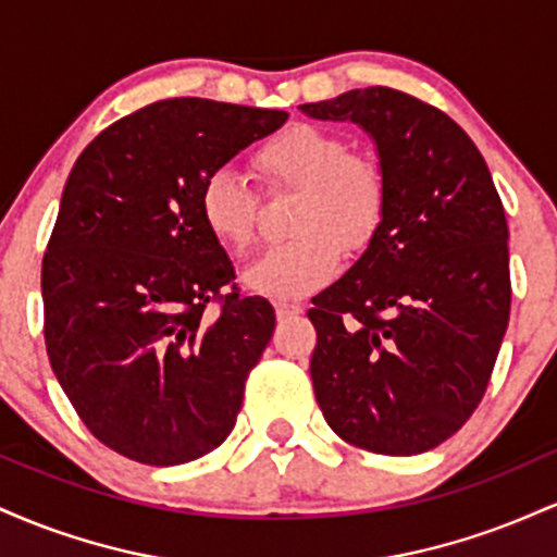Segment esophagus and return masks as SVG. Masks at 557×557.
I'll list each match as a JSON object with an SVG mask.
<instances>
[{"label":"esophagus","instance_id":"1","mask_svg":"<svg viewBox=\"0 0 557 557\" xmlns=\"http://www.w3.org/2000/svg\"><path fill=\"white\" fill-rule=\"evenodd\" d=\"M274 311H277L280 322H285V319H293V317L304 314V309H300L298 304H277V306H274Z\"/></svg>","mask_w":557,"mask_h":557}]
</instances>
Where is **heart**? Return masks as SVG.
<instances>
[{
	"label": "heart",
	"mask_w": 557,
	"mask_h": 557,
	"mask_svg": "<svg viewBox=\"0 0 557 557\" xmlns=\"http://www.w3.org/2000/svg\"><path fill=\"white\" fill-rule=\"evenodd\" d=\"M253 168L270 188L300 190L293 214L296 240L272 248L243 280L274 300H298L322 290L341 270L343 251L372 246L387 212V185L372 159L350 154L335 133L290 125L267 138ZM203 227L230 253H246L257 235V194L233 172L207 177L198 196Z\"/></svg>",
	"instance_id": "b5f03b06"
}]
</instances>
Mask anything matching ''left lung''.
<instances>
[{"label": "left lung", "mask_w": 557, "mask_h": 557, "mask_svg": "<svg viewBox=\"0 0 557 557\" xmlns=\"http://www.w3.org/2000/svg\"><path fill=\"white\" fill-rule=\"evenodd\" d=\"M300 112L361 125L387 185L372 246L309 309L317 403L345 443L432 450L476 411L508 330V222L487 162L461 125L395 88Z\"/></svg>", "instance_id": "obj_1"}]
</instances>
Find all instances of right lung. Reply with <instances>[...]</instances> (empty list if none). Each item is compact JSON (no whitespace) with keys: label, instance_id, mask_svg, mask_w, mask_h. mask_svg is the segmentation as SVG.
Segmentation results:
<instances>
[{"label":"right lung","instance_id":"obj_1","mask_svg":"<svg viewBox=\"0 0 557 557\" xmlns=\"http://www.w3.org/2000/svg\"><path fill=\"white\" fill-rule=\"evenodd\" d=\"M285 120L196 96L154 101L101 131L70 172L41 264L44 341L83 424L131 461L188 463L233 432L274 309L238 285L222 293L235 270L198 196Z\"/></svg>","mask_w":557,"mask_h":557}]
</instances>
